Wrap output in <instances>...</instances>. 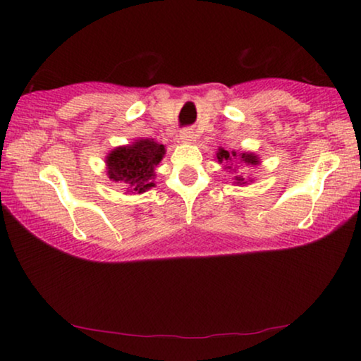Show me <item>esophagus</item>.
Masks as SVG:
<instances>
[{
	"label": "esophagus",
	"instance_id": "obj_1",
	"mask_svg": "<svg viewBox=\"0 0 361 361\" xmlns=\"http://www.w3.org/2000/svg\"><path fill=\"white\" fill-rule=\"evenodd\" d=\"M194 140V131L192 130H182L180 131V141L182 142H190Z\"/></svg>",
	"mask_w": 361,
	"mask_h": 361
}]
</instances>
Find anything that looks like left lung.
I'll return each mask as SVG.
<instances>
[{
	"mask_svg": "<svg viewBox=\"0 0 361 361\" xmlns=\"http://www.w3.org/2000/svg\"><path fill=\"white\" fill-rule=\"evenodd\" d=\"M216 157H219V161H231V157H236V152H231V154H230L228 151L221 149V151L219 152V154H216ZM240 159L243 161L245 164H253V166L258 164V157L253 156V154H245V152H243V154L240 156ZM228 167H230V166H228ZM235 179L238 180V184H240V182H243V177L236 176ZM243 184H245V182H243Z\"/></svg>",
	"mask_w": 361,
	"mask_h": 361,
	"instance_id": "1",
	"label": "left lung"
}]
</instances>
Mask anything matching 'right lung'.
<instances>
[{
	"instance_id": "obj_1",
	"label": "right lung",
	"mask_w": 361,
	"mask_h": 361,
	"mask_svg": "<svg viewBox=\"0 0 361 361\" xmlns=\"http://www.w3.org/2000/svg\"><path fill=\"white\" fill-rule=\"evenodd\" d=\"M164 145L152 140H140L135 145L116 147L106 157L108 176L111 180L123 182L131 192H145L154 187V167L164 156Z\"/></svg>"
}]
</instances>
